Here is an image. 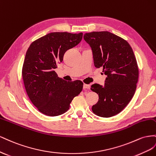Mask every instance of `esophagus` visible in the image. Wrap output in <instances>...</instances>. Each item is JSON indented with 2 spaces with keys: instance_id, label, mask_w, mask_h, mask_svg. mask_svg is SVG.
Segmentation results:
<instances>
[{
  "instance_id": "34e87169",
  "label": "esophagus",
  "mask_w": 156,
  "mask_h": 156,
  "mask_svg": "<svg viewBox=\"0 0 156 156\" xmlns=\"http://www.w3.org/2000/svg\"><path fill=\"white\" fill-rule=\"evenodd\" d=\"M83 87V90H89V89H90V86L88 85V84L84 83Z\"/></svg>"
}]
</instances>
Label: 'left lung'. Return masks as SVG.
<instances>
[{
	"label": "left lung",
	"instance_id": "8db88e82",
	"mask_svg": "<svg viewBox=\"0 0 156 156\" xmlns=\"http://www.w3.org/2000/svg\"><path fill=\"white\" fill-rule=\"evenodd\" d=\"M83 38L91 48L95 66L103 67L107 75L104 86H91L99 95L92 111L100 117H112L126 108L135 93L139 79L135 56L126 40L108 31L86 33Z\"/></svg>",
	"mask_w": 156,
	"mask_h": 156
}]
</instances>
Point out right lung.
<instances>
[{
  "label": "right lung",
  "mask_w": 156,
  "mask_h": 156,
  "mask_svg": "<svg viewBox=\"0 0 156 156\" xmlns=\"http://www.w3.org/2000/svg\"><path fill=\"white\" fill-rule=\"evenodd\" d=\"M82 36V33H51L33 42L27 51L22 77L29 98L41 113L49 116L63 114L82 91V82L65 81L54 70L65 53L78 45Z\"/></svg>",
  "instance_id": "add662e5"
}]
</instances>
